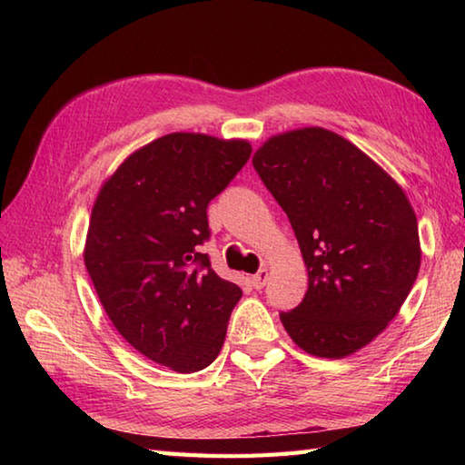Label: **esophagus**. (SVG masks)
I'll use <instances>...</instances> for the list:
<instances>
[{
	"instance_id": "esophagus-1",
	"label": "esophagus",
	"mask_w": 465,
	"mask_h": 465,
	"mask_svg": "<svg viewBox=\"0 0 465 465\" xmlns=\"http://www.w3.org/2000/svg\"><path fill=\"white\" fill-rule=\"evenodd\" d=\"M266 281H269V271L266 269H261L258 271L254 277H252V287L254 289H262L266 285Z\"/></svg>"
}]
</instances>
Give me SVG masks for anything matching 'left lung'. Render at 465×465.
Masks as SVG:
<instances>
[{"instance_id": "1", "label": "left lung", "mask_w": 465, "mask_h": 465, "mask_svg": "<svg viewBox=\"0 0 465 465\" xmlns=\"http://www.w3.org/2000/svg\"><path fill=\"white\" fill-rule=\"evenodd\" d=\"M252 163L308 266V291L281 312L282 326L310 355H352L396 318L419 274L411 203L371 157L320 127L269 139Z\"/></svg>"}]
</instances>
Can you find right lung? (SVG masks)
Listing matches in <instances>:
<instances>
[{
  "label": "right lung",
  "instance_id": "obj_1",
  "mask_svg": "<svg viewBox=\"0 0 465 465\" xmlns=\"http://www.w3.org/2000/svg\"><path fill=\"white\" fill-rule=\"evenodd\" d=\"M250 153L248 141L170 133L129 155L94 203L84 261L100 303L133 349L178 373L213 363L242 297L201 246L209 203Z\"/></svg>",
  "mask_w": 465,
  "mask_h": 465
}]
</instances>
